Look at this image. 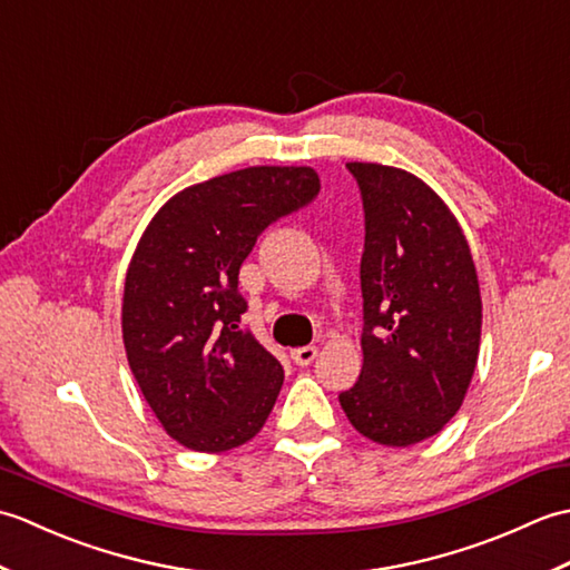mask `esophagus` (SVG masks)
Returning a JSON list of instances; mask_svg holds the SVG:
<instances>
[{
  "label": "esophagus",
  "instance_id": "34e87169",
  "mask_svg": "<svg viewBox=\"0 0 570 570\" xmlns=\"http://www.w3.org/2000/svg\"><path fill=\"white\" fill-rule=\"evenodd\" d=\"M316 355H318V347H316V345H304V347L292 350V360L296 362L298 367L311 365V362L316 360Z\"/></svg>",
  "mask_w": 570,
  "mask_h": 570
}]
</instances>
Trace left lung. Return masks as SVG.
<instances>
[{
	"instance_id": "left-lung-1",
	"label": "left lung",
	"mask_w": 570,
	"mask_h": 570,
	"mask_svg": "<svg viewBox=\"0 0 570 570\" xmlns=\"http://www.w3.org/2000/svg\"><path fill=\"white\" fill-rule=\"evenodd\" d=\"M365 210L362 372L341 392L350 423L382 445L439 433L463 404L480 353L475 264L453 213L402 168L347 164Z\"/></svg>"
}]
</instances>
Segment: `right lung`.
Listing matches in <instances>:
<instances>
[{"label": "right lung", "instance_id": "add662e5", "mask_svg": "<svg viewBox=\"0 0 570 570\" xmlns=\"http://www.w3.org/2000/svg\"><path fill=\"white\" fill-rule=\"evenodd\" d=\"M308 166H252L180 190L154 215L125 278L131 374L166 433L220 453L259 433L284 367L239 325V266L278 217L318 196Z\"/></svg>", "mask_w": 570, "mask_h": 570}]
</instances>
